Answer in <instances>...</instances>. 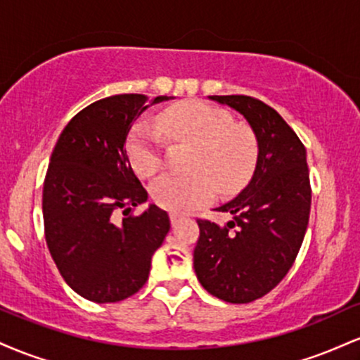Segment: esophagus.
Returning a JSON list of instances; mask_svg holds the SVG:
<instances>
[{"instance_id": "1", "label": "esophagus", "mask_w": 360, "mask_h": 360, "mask_svg": "<svg viewBox=\"0 0 360 360\" xmlns=\"http://www.w3.org/2000/svg\"><path fill=\"white\" fill-rule=\"evenodd\" d=\"M179 221H183V217H181V214H177V213H171V223H172V226H176Z\"/></svg>"}]
</instances>
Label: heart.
Here are the masks:
<instances>
[{
  "label": "heart",
  "instance_id": "heart-1",
  "mask_svg": "<svg viewBox=\"0 0 360 360\" xmlns=\"http://www.w3.org/2000/svg\"><path fill=\"white\" fill-rule=\"evenodd\" d=\"M157 125L167 137L196 143L191 174H164L152 186L154 201L174 213L212 201L217 181L223 189H233L249 177L257 157V142L247 127L235 125L225 110L205 101H189L164 111ZM127 154L137 174L148 177L162 166L159 135L148 123L131 128Z\"/></svg>",
  "mask_w": 360,
  "mask_h": 360
}]
</instances>
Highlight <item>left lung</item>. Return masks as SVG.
Segmentation results:
<instances>
[{
	"label": "left lung",
	"instance_id": "obj_1",
	"mask_svg": "<svg viewBox=\"0 0 360 360\" xmlns=\"http://www.w3.org/2000/svg\"><path fill=\"white\" fill-rule=\"evenodd\" d=\"M243 115L257 140L250 183L218 212L226 225L198 220L194 272L210 295L250 303L274 289L291 269L307 233L311 188L307 148L269 105L243 94L210 96Z\"/></svg>",
	"mask_w": 360,
	"mask_h": 360
}]
</instances>
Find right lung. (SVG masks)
<instances>
[{"label":"right lung","instance_id":"add662e5","mask_svg":"<svg viewBox=\"0 0 360 360\" xmlns=\"http://www.w3.org/2000/svg\"><path fill=\"white\" fill-rule=\"evenodd\" d=\"M167 100L115 94L91 103L53 147L42 194L45 240L65 283L94 303L135 295L171 229L155 205L139 217H117L148 198L128 160V131L148 106Z\"/></svg>","mask_w":360,"mask_h":360}]
</instances>
